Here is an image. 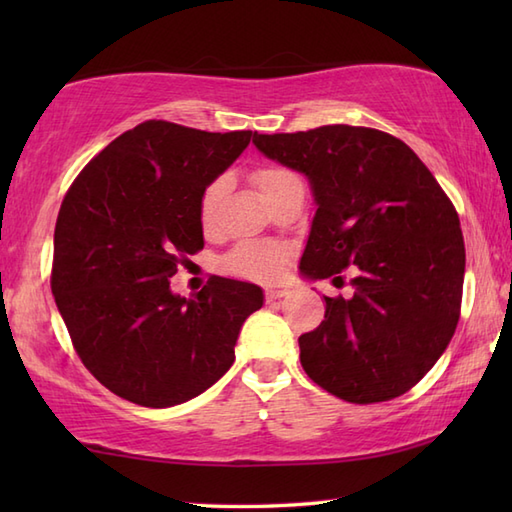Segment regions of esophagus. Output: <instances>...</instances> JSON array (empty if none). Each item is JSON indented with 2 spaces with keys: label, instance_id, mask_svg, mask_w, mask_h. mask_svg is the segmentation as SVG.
Wrapping results in <instances>:
<instances>
[{
  "label": "esophagus",
  "instance_id": "1",
  "mask_svg": "<svg viewBox=\"0 0 512 512\" xmlns=\"http://www.w3.org/2000/svg\"><path fill=\"white\" fill-rule=\"evenodd\" d=\"M288 290L286 288H266V301H277L281 297H286Z\"/></svg>",
  "mask_w": 512,
  "mask_h": 512
}]
</instances>
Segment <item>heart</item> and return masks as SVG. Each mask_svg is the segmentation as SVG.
Here are the masks:
<instances>
[{"label": "heart", "mask_w": 512, "mask_h": 512, "mask_svg": "<svg viewBox=\"0 0 512 512\" xmlns=\"http://www.w3.org/2000/svg\"><path fill=\"white\" fill-rule=\"evenodd\" d=\"M292 178L295 176H292L288 169L275 167V165L257 167L253 171V180L264 198H268L270 193H275L279 187H284V184L290 182ZM226 189H228V178L217 176L213 182H209V187L202 191L200 222L204 226H211L215 222V215H217V209H220V202L224 198ZM286 262H288V250L284 246L268 244V242H242L228 253V257L224 259V266L228 273L239 275V277L273 281L284 273Z\"/></svg>", "instance_id": "b5f03b06"}]
</instances>
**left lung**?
Returning a JSON list of instances; mask_svg holds the SVG:
<instances>
[{"instance_id":"obj_1","label":"left lung","mask_w":512,"mask_h":512,"mask_svg":"<svg viewBox=\"0 0 512 512\" xmlns=\"http://www.w3.org/2000/svg\"><path fill=\"white\" fill-rule=\"evenodd\" d=\"M270 160L308 178L314 211L299 273L341 279L325 319L299 336L306 374L356 405L405 394L447 350L460 319L464 237L433 173L402 140L369 127L323 125L255 134Z\"/></svg>"}]
</instances>
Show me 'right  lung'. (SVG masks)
Instances as JSON below:
<instances>
[{"mask_svg": "<svg viewBox=\"0 0 512 512\" xmlns=\"http://www.w3.org/2000/svg\"><path fill=\"white\" fill-rule=\"evenodd\" d=\"M253 132L147 121L112 140L63 198L52 295L76 354L116 396L165 409L215 385L235 361L264 290L213 277L193 297L169 279L204 246L200 198Z\"/></svg>", "mask_w": 512, "mask_h": 512, "instance_id": "obj_1", "label": "right lung"}]
</instances>
